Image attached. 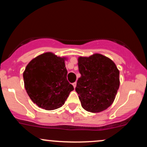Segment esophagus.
Here are the masks:
<instances>
[{
	"label": "esophagus",
	"instance_id": "34e87169",
	"mask_svg": "<svg viewBox=\"0 0 147 147\" xmlns=\"http://www.w3.org/2000/svg\"><path fill=\"white\" fill-rule=\"evenodd\" d=\"M76 85H77V83H76V82H74V83H72V86H73L74 88H75Z\"/></svg>",
	"mask_w": 147,
	"mask_h": 147
}]
</instances>
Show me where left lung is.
<instances>
[{
    "instance_id": "8db88e82",
    "label": "left lung",
    "mask_w": 147,
    "mask_h": 147,
    "mask_svg": "<svg viewBox=\"0 0 147 147\" xmlns=\"http://www.w3.org/2000/svg\"><path fill=\"white\" fill-rule=\"evenodd\" d=\"M78 67L81 77L75 90L83 109L92 113L106 110L113 102L119 86L116 65L108 57L95 54L79 57Z\"/></svg>"
}]
</instances>
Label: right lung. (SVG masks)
I'll return each mask as SVG.
<instances>
[{
    "label": "right lung",
    "mask_w": 147,
    "mask_h": 147,
    "mask_svg": "<svg viewBox=\"0 0 147 147\" xmlns=\"http://www.w3.org/2000/svg\"><path fill=\"white\" fill-rule=\"evenodd\" d=\"M64 58L51 52L42 54L25 68V90L34 103L45 110L61 107L74 88L67 80Z\"/></svg>",
    "instance_id": "obj_1"
}]
</instances>
